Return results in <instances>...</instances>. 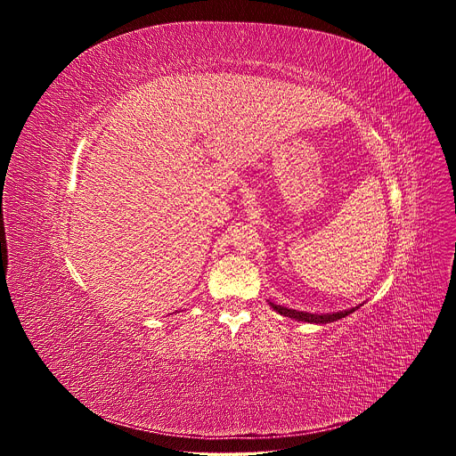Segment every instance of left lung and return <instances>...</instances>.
<instances>
[{
  "instance_id": "left-lung-1",
  "label": "left lung",
  "mask_w": 456,
  "mask_h": 456,
  "mask_svg": "<svg viewBox=\"0 0 456 456\" xmlns=\"http://www.w3.org/2000/svg\"><path fill=\"white\" fill-rule=\"evenodd\" d=\"M269 305L281 315L285 317H290V319H296V321H301V322H315V324H327V322H334L338 319H343L346 315H350L352 312H355L359 306L362 305H357V306H352V308H346V310H339V312H330V314H314V312H303V310H294V308H289V306H281V305H274L269 301Z\"/></svg>"
}]
</instances>
